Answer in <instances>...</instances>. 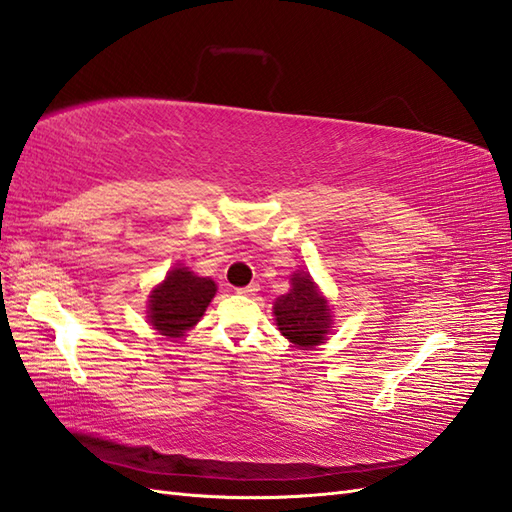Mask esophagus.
I'll list each match as a JSON object with an SVG mask.
<instances>
[{"label": "esophagus", "mask_w": 512, "mask_h": 512, "mask_svg": "<svg viewBox=\"0 0 512 512\" xmlns=\"http://www.w3.org/2000/svg\"><path fill=\"white\" fill-rule=\"evenodd\" d=\"M257 292H259V285L257 283H251V285H246V287H238V294H242V296H253Z\"/></svg>", "instance_id": "1"}]
</instances>
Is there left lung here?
Returning <instances> with one entry per match:
<instances>
[{"instance_id": "obj_1", "label": "left lung", "mask_w": 512, "mask_h": 512, "mask_svg": "<svg viewBox=\"0 0 512 512\" xmlns=\"http://www.w3.org/2000/svg\"><path fill=\"white\" fill-rule=\"evenodd\" d=\"M274 316L279 331L303 350L322 344L331 331V309L307 272L294 274L290 294L279 296L274 303Z\"/></svg>"}]
</instances>
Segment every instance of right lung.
Here are the masks:
<instances>
[{"mask_svg":"<svg viewBox=\"0 0 512 512\" xmlns=\"http://www.w3.org/2000/svg\"><path fill=\"white\" fill-rule=\"evenodd\" d=\"M214 294L216 283L212 279L196 277L188 268H173L151 294V324L166 337H181L199 322Z\"/></svg>","mask_w":512,"mask_h":512,"instance_id":"add662e5","label":"right lung"}]
</instances>
